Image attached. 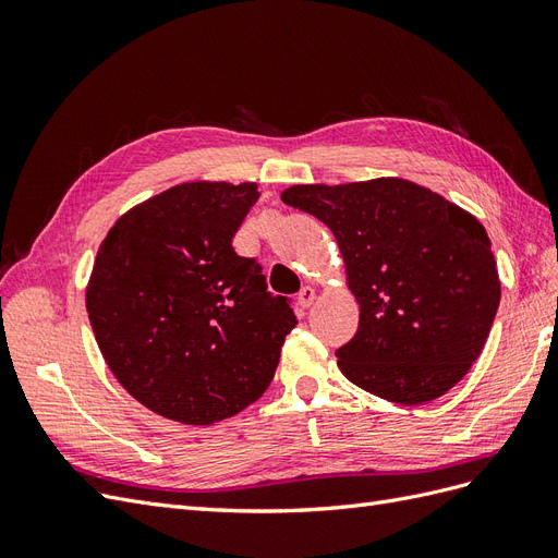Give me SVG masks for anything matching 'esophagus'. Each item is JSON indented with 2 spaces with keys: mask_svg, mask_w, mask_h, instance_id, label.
Wrapping results in <instances>:
<instances>
[{
  "mask_svg": "<svg viewBox=\"0 0 558 558\" xmlns=\"http://www.w3.org/2000/svg\"><path fill=\"white\" fill-rule=\"evenodd\" d=\"M314 298H316V291L312 289V286H305V289H302V291L298 293V305H300L302 310H310Z\"/></svg>",
  "mask_w": 558,
  "mask_h": 558,
  "instance_id": "obj_1",
  "label": "esophagus"
}]
</instances>
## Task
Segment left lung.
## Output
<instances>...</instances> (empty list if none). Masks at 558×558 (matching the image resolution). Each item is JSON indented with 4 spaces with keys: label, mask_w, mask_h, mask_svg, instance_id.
I'll return each instance as SVG.
<instances>
[{
    "label": "left lung",
    "mask_w": 558,
    "mask_h": 558,
    "mask_svg": "<svg viewBox=\"0 0 558 558\" xmlns=\"http://www.w3.org/2000/svg\"><path fill=\"white\" fill-rule=\"evenodd\" d=\"M281 199L326 223L340 246L361 305L356 335L335 351L351 384L424 404L468 375L500 302L492 242L475 216L396 177L291 185Z\"/></svg>",
    "instance_id": "8db88e82"
}]
</instances>
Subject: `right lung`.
<instances>
[{"label": "right lung", "mask_w": 558, "mask_h": 558, "mask_svg": "<svg viewBox=\"0 0 558 558\" xmlns=\"http://www.w3.org/2000/svg\"><path fill=\"white\" fill-rule=\"evenodd\" d=\"M258 197V183H179L125 211L99 244L90 326L118 384L150 412L211 426L272 381L298 318L232 248Z\"/></svg>", "instance_id": "add662e5"}]
</instances>
